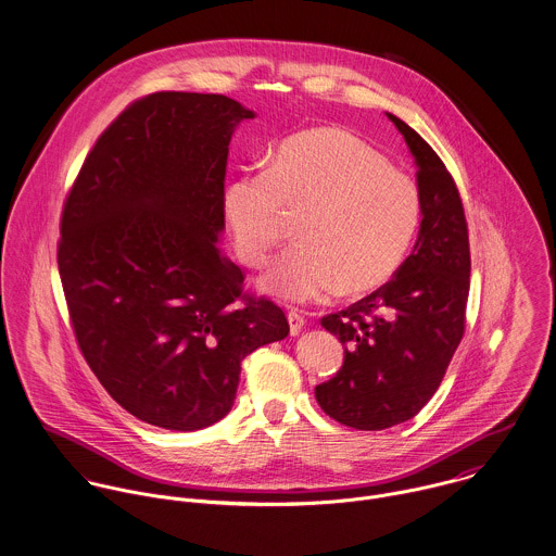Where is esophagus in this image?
I'll list each match as a JSON object with an SVG mask.
<instances>
[{
    "label": "esophagus",
    "instance_id": "obj_1",
    "mask_svg": "<svg viewBox=\"0 0 556 556\" xmlns=\"http://www.w3.org/2000/svg\"><path fill=\"white\" fill-rule=\"evenodd\" d=\"M288 321H290V332L299 334L303 330V326H305V315L299 308H290L288 311Z\"/></svg>",
    "mask_w": 556,
    "mask_h": 556
}]
</instances>
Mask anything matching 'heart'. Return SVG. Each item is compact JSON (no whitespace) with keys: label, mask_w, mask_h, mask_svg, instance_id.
Masks as SVG:
<instances>
[{"label":"heart","mask_w":556,"mask_h":556,"mask_svg":"<svg viewBox=\"0 0 556 556\" xmlns=\"http://www.w3.org/2000/svg\"><path fill=\"white\" fill-rule=\"evenodd\" d=\"M224 211L241 260L262 268L299 217V241L264 288L286 301H313L334 288L367 294L401 268L420 224V191L365 140L315 127L283 140L268 160L235 177Z\"/></svg>","instance_id":"1"}]
</instances>
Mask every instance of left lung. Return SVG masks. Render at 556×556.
<instances>
[{
    "instance_id": "1",
    "label": "left lung",
    "mask_w": 556,
    "mask_h": 556,
    "mask_svg": "<svg viewBox=\"0 0 556 556\" xmlns=\"http://www.w3.org/2000/svg\"><path fill=\"white\" fill-rule=\"evenodd\" d=\"M418 164L422 224L396 275L363 301L321 317L345 348L343 367L315 386L326 416L383 431L412 420L437 392L465 334L469 230L463 200L431 144L388 113Z\"/></svg>"
}]
</instances>
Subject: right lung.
<instances>
[{
  "instance_id": "1",
  "label": "right lung",
  "mask_w": 556,
  "mask_h": 556,
  "mask_svg": "<svg viewBox=\"0 0 556 556\" xmlns=\"http://www.w3.org/2000/svg\"><path fill=\"white\" fill-rule=\"evenodd\" d=\"M219 93L134 100L87 153L62 208L58 264L83 358L138 420L198 431L222 420L241 363L290 332L215 248L235 125Z\"/></svg>"
}]
</instances>
